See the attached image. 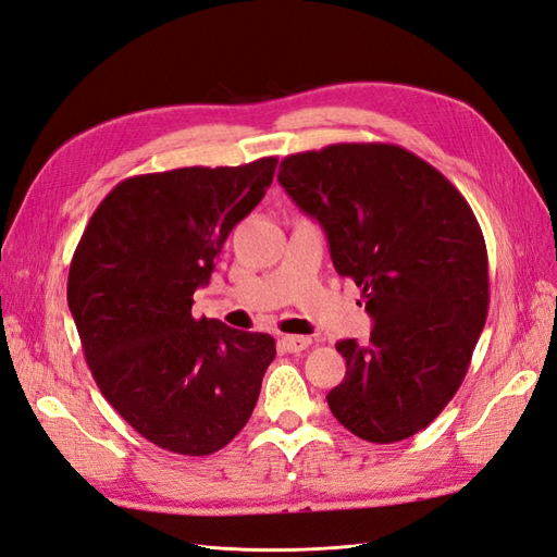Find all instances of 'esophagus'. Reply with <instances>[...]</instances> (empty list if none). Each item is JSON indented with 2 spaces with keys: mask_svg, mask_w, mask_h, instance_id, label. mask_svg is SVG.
I'll return each instance as SVG.
<instances>
[{
  "mask_svg": "<svg viewBox=\"0 0 557 557\" xmlns=\"http://www.w3.org/2000/svg\"><path fill=\"white\" fill-rule=\"evenodd\" d=\"M310 344H312L310 336H294V334L282 336V346H284V350H287V352H301Z\"/></svg>",
  "mask_w": 557,
  "mask_h": 557,
  "instance_id": "esophagus-1",
  "label": "esophagus"
}]
</instances>
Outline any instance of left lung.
<instances>
[{
    "instance_id": "8db88e82",
    "label": "left lung",
    "mask_w": 557,
    "mask_h": 557,
    "mask_svg": "<svg viewBox=\"0 0 557 557\" xmlns=\"http://www.w3.org/2000/svg\"><path fill=\"white\" fill-rule=\"evenodd\" d=\"M277 181L315 219L336 273L374 320L344 338L346 379L326 395L352 435L376 445L423 431L459 391L487 320V247L463 195L391 143H338L284 157Z\"/></svg>"
}]
</instances>
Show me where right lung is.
<instances>
[{
    "label": "right lung",
    "instance_id": "1",
    "mask_svg": "<svg viewBox=\"0 0 557 557\" xmlns=\"http://www.w3.org/2000/svg\"><path fill=\"white\" fill-rule=\"evenodd\" d=\"M277 157L132 176L108 193L67 275L84 358L106 400L152 445L223 449L247 425L275 338L193 318L233 227L261 202Z\"/></svg>",
    "mask_w": 557,
    "mask_h": 557
}]
</instances>
